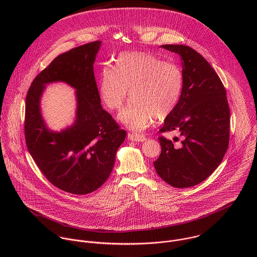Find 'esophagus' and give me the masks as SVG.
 <instances>
[{
  "label": "esophagus",
  "instance_id": "obj_1",
  "mask_svg": "<svg viewBox=\"0 0 257 257\" xmlns=\"http://www.w3.org/2000/svg\"><path fill=\"white\" fill-rule=\"evenodd\" d=\"M127 138L132 142H145L147 139L145 136L142 135H135V134H128Z\"/></svg>",
  "mask_w": 257,
  "mask_h": 257
}]
</instances>
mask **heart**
<instances>
[{"label": "heart", "instance_id": "b5f03b06", "mask_svg": "<svg viewBox=\"0 0 257 257\" xmlns=\"http://www.w3.org/2000/svg\"><path fill=\"white\" fill-rule=\"evenodd\" d=\"M181 68L147 52H123L115 67L105 66L99 93L108 109L119 110L131 93L132 100L119 119L133 131H142L155 118L169 116L179 104L183 91Z\"/></svg>", "mask_w": 257, "mask_h": 257}]
</instances>
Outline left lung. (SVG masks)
<instances>
[{"instance_id": "1", "label": "left lung", "mask_w": 257, "mask_h": 257, "mask_svg": "<svg viewBox=\"0 0 257 257\" xmlns=\"http://www.w3.org/2000/svg\"><path fill=\"white\" fill-rule=\"evenodd\" d=\"M161 47L180 55L184 86L178 106L159 132L178 131L182 142L174 147L159 137L161 153L153 164L166 183L188 188L203 182L220 165L229 142V107L220 77L200 53L181 44Z\"/></svg>"}]
</instances>
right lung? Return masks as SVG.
<instances>
[{"instance_id": "obj_1", "label": "right lung", "mask_w": 257, "mask_h": 257, "mask_svg": "<svg viewBox=\"0 0 257 257\" xmlns=\"http://www.w3.org/2000/svg\"><path fill=\"white\" fill-rule=\"evenodd\" d=\"M102 41L58 55L33 81L26 99L25 137L37 167L55 187L75 195L96 191L109 178L126 132L101 105L93 64ZM65 81L76 90L74 124L60 133L47 128L40 112L46 83Z\"/></svg>"}]
</instances>
